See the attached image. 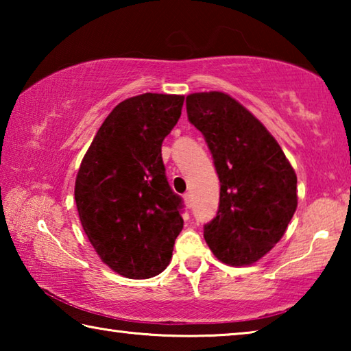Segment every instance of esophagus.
<instances>
[{"label": "esophagus", "instance_id": "34e87169", "mask_svg": "<svg viewBox=\"0 0 351 351\" xmlns=\"http://www.w3.org/2000/svg\"><path fill=\"white\" fill-rule=\"evenodd\" d=\"M184 203H186L187 207H192V195H190V193L184 195Z\"/></svg>", "mask_w": 351, "mask_h": 351}]
</instances>
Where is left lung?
Masks as SVG:
<instances>
[{"instance_id":"left-lung-1","label":"left lung","mask_w":351,"mask_h":351,"mask_svg":"<svg viewBox=\"0 0 351 351\" xmlns=\"http://www.w3.org/2000/svg\"><path fill=\"white\" fill-rule=\"evenodd\" d=\"M186 105L221 184L217 217L204 226L207 246L226 265H252L280 241L294 215L295 171L274 136L229 94L193 93Z\"/></svg>"}]
</instances>
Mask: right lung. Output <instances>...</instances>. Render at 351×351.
Here are the masks:
<instances>
[{
	"mask_svg": "<svg viewBox=\"0 0 351 351\" xmlns=\"http://www.w3.org/2000/svg\"><path fill=\"white\" fill-rule=\"evenodd\" d=\"M182 104L178 94L125 99L106 116L77 171L82 228L100 260L127 278L161 274L182 230V201L161 154Z\"/></svg>",
	"mask_w": 351,
	"mask_h": 351,
	"instance_id": "obj_1",
	"label": "right lung"
}]
</instances>
